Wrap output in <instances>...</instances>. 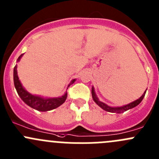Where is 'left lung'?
<instances>
[{
  "mask_svg": "<svg viewBox=\"0 0 159 159\" xmlns=\"http://www.w3.org/2000/svg\"><path fill=\"white\" fill-rule=\"evenodd\" d=\"M145 92H146V91L144 92V94H142V95L141 96L139 99H137V100L134 101V102L129 104V105H124V106H121V107H110V106H108V105H107L106 104L100 102V101L98 100V98L95 92H94V88L92 87V89H91V94H92L93 100L94 101V102H95V103L97 104L99 107H101L102 109L106 111L111 112V113H118V114L122 113V112L126 111H128V110L131 109V108H134L135 106H137L139 104L141 103V102L142 101V99H143L144 97H145Z\"/></svg>",
  "mask_w": 159,
  "mask_h": 159,
  "instance_id": "obj_1",
  "label": "left lung"
}]
</instances>
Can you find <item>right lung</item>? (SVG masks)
Here are the masks:
<instances>
[{
  "label": "right lung",
  "mask_w": 159,
  "mask_h": 159,
  "mask_svg": "<svg viewBox=\"0 0 159 159\" xmlns=\"http://www.w3.org/2000/svg\"><path fill=\"white\" fill-rule=\"evenodd\" d=\"M23 54H22L19 56V57L17 58V61L20 60ZM75 81V79L72 80L70 84H73ZM14 83L17 94L20 96V98L22 99V101L25 104H27L28 106L31 107L32 108H34V109L38 111H51L57 108L65 102L67 98V95H68L66 92L61 97L51 98H44L40 97V96L33 95L30 93L28 92L25 89V88L22 86L21 83H20V80L18 78V76H17V65H15L14 68ZM70 84L68 85V87L70 86Z\"/></svg>",
  "instance_id": "obj_1"
}]
</instances>
